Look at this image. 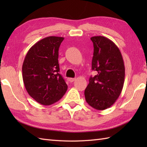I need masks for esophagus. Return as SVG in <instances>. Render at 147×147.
<instances>
[{"label": "esophagus", "instance_id": "1", "mask_svg": "<svg viewBox=\"0 0 147 147\" xmlns=\"http://www.w3.org/2000/svg\"><path fill=\"white\" fill-rule=\"evenodd\" d=\"M75 80H76V78H69V81L71 83L74 82V81H75Z\"/></svg>", "mask_w": 147, "mask_h": 147}]
</instances>
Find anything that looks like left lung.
Listing matches in <instances>:
<instances>
[{"label":"left lung","instance_id":"8db88e82","mask_svg":"<svg viewBox=\"0 0 147 147\" xmlns=\"http://www.w3.org/2000/svg\"><path fill=\"white\" fill-rule=\"evenodd\" d=\"M93 56L92 69L97 74L90 76L85 90L86 102L96 110H105L114 104L123 88L125 68L119 49L102 36L92 37Z\"/></svg>","mask_w":147,"mask_h":147}]
</instances>
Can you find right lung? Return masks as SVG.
<instances>
[{
    "instance_id": "right-lung-1",
    "label": "right lung",
    "mask_w": 147,
    "mask_h": 147,
    "mask_svg": "<svg viewBox=\"0 0 147 147\" xmlns=\"http://www.w3.org/2000/svg\"><path fill=\"white\" fill-rule=\"evenodd\" d=\"M64 38L48 36L33 45L26 54L22 72L28 94L42 105H49L59 100L67 85L59 74V49Z\"/></svg>"
}]
</instances>
